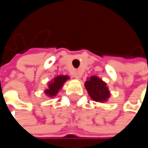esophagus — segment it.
I'll return each instance as SVG.
<instances>
[{
    "label": "esophagus",
    "instance_id": "obj_1",
    "mask_svg": "<svg viewBox=\"0 0 148 148\" xmlns=\"http://www.w3.org/2000/svg\"><path fill=\"white\" fill-rule=\"evenodd\" d=\"M81 72L80 71H79V70H76V71H74V78H76V79H79L80 77H81Z\"/></svg>",
    "mask_w": 148,
    "mask_h": 148
}]
</instances>
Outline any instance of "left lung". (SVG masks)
Here are the masks:
<instances>
[{"instance_id":"8db88e82","label":"left lung","mask_w":148,"mask_h":148,"mask_svg":"<svg viewBox=\"0 0 148 148\" xmlns=\"http://www.w3.org/2000/svg\"><path fill=\"white\" fill-rule=\"evenodd\" d=\"M85 86L91 98L95 101L103 102L110 97V92L106 84L97 76H92L86 80Z\"/></svg>"}]
</instances>
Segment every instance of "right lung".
Returning <instances> with one entry per match:
<instances>
[{
    "instance_id": "1",
    "label": "right lung",
    "mask_w": 148,
    "mask_h": 148,
    "mask_svg": "<svg viewBox=\"0 0 148 148\" xmlns=\"http://www.w3.org/2000/svg\"><path fill=\"white\" fill-rule=\"evenodd\" d=\"M69 79L68 76H63V75H60L57 76L54 79V81H52L49 85V89L45 91V93L48 94L49 96L52 97L56 95V93L58 92V91L62 88L63 83Z\"/></svg>"
}]
</instances>
